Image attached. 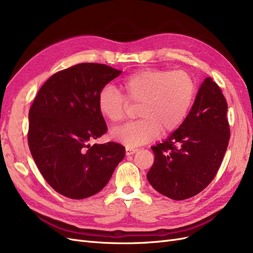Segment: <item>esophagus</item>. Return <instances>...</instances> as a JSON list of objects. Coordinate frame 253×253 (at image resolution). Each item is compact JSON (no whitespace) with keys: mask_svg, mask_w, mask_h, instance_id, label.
<instances>
[{"mask_svg":"<svg viewBox=\"0 0 253 253\" xmlns=\"http://www.w3.org/2000/svg\"><path fill=\"white\" fill-rule=\"evenodd\" d=\"M138 151V149H133V148H126V155L129 156V155H133L135 153Z\"/></svg>","mask_w":253,"mask_h":253,"instance_id":"esophagus-1","label":"esophagus"}]
</instances>
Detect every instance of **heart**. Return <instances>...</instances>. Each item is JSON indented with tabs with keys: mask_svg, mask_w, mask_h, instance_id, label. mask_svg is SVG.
<instances>
[{
	"mask_svg": "<svg viewBox=\"0 0 253 253\" xmlns=\"http://www.w3.org/2000/svg\"><path fill=\"white\" fill-rule=\"evenodd\" d=\"M124 95L106 84L99 90V113L113 124L125 120L128 103L139 104L141 119L115 128L111 136L126 148L154 140L160 132L176 131L186 120L196 96L194 77L186 71L144 68L121 81Z\"/></svg>",
	"mask_w": 253,
	"mask_h": 253,
	"instance_id": "obj_1",
	"label": "heart"
}]
</instances>
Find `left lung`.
<instances>
[{
  "label": "left lung",
  "instance_id": "left-lung-1",
  "mask_svg": "<svg viewBox=\"0 0 253 253\" xmlns=\"http://www.w3.org/2000/svg\"><path fill=\"white\" fill-rule=\"evenodd\" d=\"M227 110L219 86L206 78L183 124L151 148L155 159L147 178L153 188L171 200L182 201L209 185L230 138Z\"/></svg>",
  "mask_w": 253,
  "mask_h": 253
}]
</instances>
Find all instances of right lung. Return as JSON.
<instances>
[{"label":"right lung","mask_w":253,"mask_h":253,"mask_svg":"<svg viewBox=\"0 0 253 253\" xmlns=\"http://www.w3.org/2000/svg\"><path fill=\"white\" fill-rule=\"evenodd\" d=\"M121 71L105 64L80 63L53 74L29 110L28 145L48 185L72 200L95 195L126 155L116 142L89 144L108 126L97 96Z\"/></svg>","instance_id":"obj_1"}]
</instances>
